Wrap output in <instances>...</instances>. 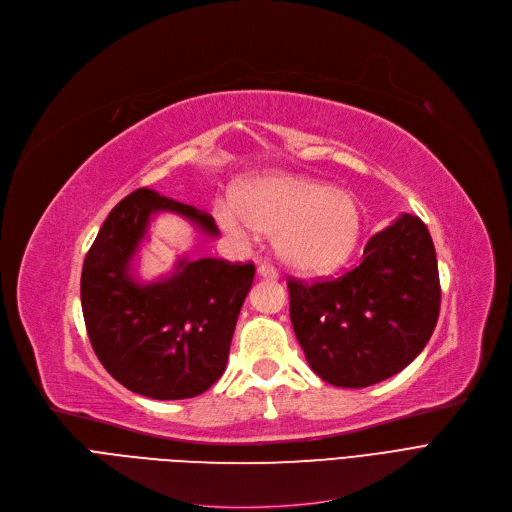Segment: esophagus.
<instances>
[{"label": "esophagus", "instance_id": "esophagus-1", "mask_svg": "<svg viewBox=\"0 0 512 512\" xmlns=\"http://www.w3.org/2000/svg\"><path fill=\"white\" fill-rule=\"evenodd\" d=\"M257 274H259L261 278H267V280H278V278H280L278 270H276L274 265H270V263H261V265L257 267Z\"/></svg>", "mask_w": 512, "mask_h": 512}]
</instances>
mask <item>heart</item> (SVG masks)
Returning a JSON list of instances; mask_svg holds the SVG:
<instances>
[{"label": "heart", "instance_id": "heart-1", "mask_svg": "<svg viewBox=\"0 0 512 512\" xmlns=\"http://www.w3.org/2000/svg\"><path fill=\"white\" fill-rule=\"evenodd\" d=\"M234 203L215 207V220L228 234H276L282 261L309 274L336 270L361 232V211L351 195L301 176L255 178L238 188Z\"/></svg>", "mask_w": 512, "mask_h": 512}]
</instances>
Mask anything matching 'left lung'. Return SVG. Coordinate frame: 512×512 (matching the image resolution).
<instances>
[{"label": "left lung", "mask_w": 512, "mask_h": 512, "mask_svg": "<svg viewBox=\"0 0 512 512\" xmlns=\"http://www.w3.org/2000/svg\"><path fill=\"white\" fill-rule=\"evenodd\" d=\"M290 321L311 369L340 388H365L405 369L432 338L440 276L417 215L375 232L353 270L332 280L288 278Z\"/></svg>", "instance_id": "left-lung-1"}]
</instances>
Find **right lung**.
<instances>
[{
    "label": "right lung",
    "mask_w": 512,
    "mask_h": 512,
    "mask_svg": "<svg viewBox=\"0 0 512 512\" xmlns=\"http://www.w3.org/2000/svg\"><path fill=\"white\" fill-rule=\"evenodd\" d=\"M157 211L218 234L209 213L139 188L110 211L91 245L80 303L93 351L114 380L147 398L182 400L203 394L224 373L255 265L184 257L172 276L137 282L130 263Z\"/></svg>",
    "instance_id": "add662e5"
}]
</instances>
